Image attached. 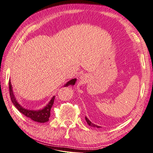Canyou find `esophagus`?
Returning a JSON list of instances; mask_svg holds the SVG:
<instances>
[{
    "instance_id": "obj_1",
    "label": "esophagus",
    "mask_w": 153,
    "mask_h": 153,
    "mask_svg": "<svg viewBox=\"0 0 153 153\" xmlns=\"http://www.w3.org/2000/svg\"><path fill=\"white\" fill-rule=\"evenodd\" d=\"M81 79H85V75H84V74L82 75V77H81Z\"/></svg>"
}]
</instances>
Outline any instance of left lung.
Returning a JSON list of instances; mask_svg holds the SVG:
<instances>
[{"instance_id":"left-lung-1","label":"left lung","mask_w":153,"mask_h":153,"mask_svg":"<svg viewBox=\"0 0 153 153\" xmlns=\"http://www.w3.org/2000/svg\"><path fill=\"white\" fill-rule=\"evenodd\" d=\"M85 120H86V122L88 123V124L89 125V126H91V127H97V128H100L101 127L100 126H97V125H95V124H94V123H92L89 120V119L86 117H85Z\"/></svg>"}]
</instances>
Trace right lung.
<instances>
[{"label": "right lung", "instance_id": "add662e5", "mask_svg": "<svg viewBox=\"0 0 153 153\" xmlns=\"http://www.w3.org/2000/svg\"><path fill=\"white\" fill-rule=\"evenodd\" d=\"M76 82V79H72L65 83L64 85V87H68L70 85H75ZM9 92H10V96L11 98L12 102H13L14 105L16 107L17 109L19 110L21 113H22L23 115H25L27 117L31 119L32 120L38 123H46L47 121H48L49 117H50V110L53 104V101H54L55 96L52 97V98L51 99V100L50 101V102L48 103L46 107H44L42 109L30 110L24 108V107L21 106L17 101L13 91V87H12L10 79L9 80Z\"/></svg>", "mask_w": 153, "mask_h": 153}]
</instances>
